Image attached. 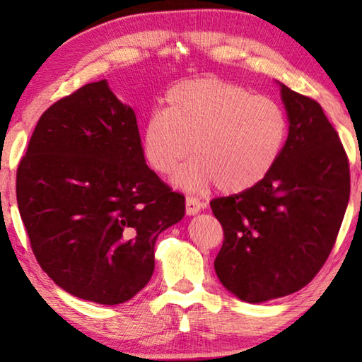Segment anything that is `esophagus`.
I'll list each match as a JSON object with an SVG mask.
<instances>
[{
  "label": "esophagus",
  "mask_w": 362,
  "mask_h": 362,
  "mask_svg": "<svg viewBox=\"0 0 362 362\" xmlns=\"http://www.w3.org/2000/svg\"><path fill=\"white\" fill-rule=\"evenodd\" d=\"M185 203L188 216H194V214H198L201 209H204V203H201V201L198 198H194V196H187Z\"/></svg>",
  "instance_id": "1"
}]
</instances>
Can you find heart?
I'll use <instances>...</instances> for the list:
<instances>
[{"mask_svg":"<svg viewBox=\"0 0 362 362\" xmlns=\"http://www.w3.org/2000/svg\"><path fill=\"white\" fill-rule=\"evenodd\" d=\"M287 137L284 110L268 97L218 78L187 79L164 95L142 129L145 159L156 173L175 175L179 187L206 189L214 183L240 193L274 168Z\"/></svg>","mask_w":362,"mask_h":362,"instance_id":"1","label":"heart"}]
</instances>
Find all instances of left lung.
<instances>
[{"label": "left lung", "instance_id": "8db88e82", "mask_svg": "<svg viewBox=\"0 0 362 362\" xmlns=\"http://www.w3.org/2000/svg\"><path fill=\"white\" fill-rule=\"evenodd\" d=\"M289 136L274 168L241 193L211 201L223 244L214 267L249 303L289 296L326 263L350 199V164L316 100L281 84Z\"/></svg>", "mask_w": 362, "mask_h": 362}]
</instances>
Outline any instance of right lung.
<instances>
[{
  "label": "right lung",
  "mask_w": 362,
  "mask_h": 362,
  "mask_svg": "<svg viewBox=\"0 0 362 362\" xmlns=\"http://www.w3.org/2000/svg\"><path fill=\"white\" fill-rule=\"evenodd\" d=\"M16 193L42 272L102 305L127 302L148 284L158 235L185 216L183 194L145 164L136 113L105 79L41 115Z\"/></svg>",
  "instance_id": "obj_1"
}]
</instances>
